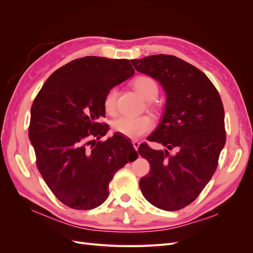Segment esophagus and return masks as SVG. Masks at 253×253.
Here are the masks:
<instances>
[{
    "instance_id": "1",
    "label": "esophagus",
    "mask_w": 253,
    "mask_h": 253,
    "mask_svg": "<svg viewBox=\"0 0 253 253\" xmlns=\"http://www.w3.org/2000/svg\"><path fill=\"white\" fill-rule=\"evenodd\" d=\"M132 144H133L134 149H135L136 151H138V148H139V144H140V142H139V141H137V140H134V141L132 142Z\"/></svg>"
}]
</instances>
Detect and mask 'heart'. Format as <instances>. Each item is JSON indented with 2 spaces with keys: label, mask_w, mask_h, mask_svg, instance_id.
Segmentation results:
<instances>
[{
  "label": "heart",
  "mask_w": 253,
  "mask_h": 253,
  "mask_svg": "<svg viewBox=\"0 0 253 253\" xmlns=\"http://www.w3.org/2000/svg\"><path fill=\"white\" fill-rule=\"evenodd\" d=\"M133 87L145 99L151 101L158 96L159 87L156 80L149 77V76H139L134 79ZM118 90L116 87L111 88L106 93L103 101L105 112L113 115L116 112ZM153 127V121L149 116H138V117H119L113 122L114 132L120 133L131 139H136L138 137L149 133Z\"/></svg>",
  "instance_id": "1"
}]
</instances>
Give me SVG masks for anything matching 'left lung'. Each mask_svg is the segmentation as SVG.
I'll return each mask as SVG.
<instances>
[{"label":"left lung","mask_w":253,"mask_h":253,"mask_svg":"<svg viewBox=\"0 0 253 253\" xmlns=\"http://www.w3.org/2000/svg\"><path fill=\"white\" fill-rule=\"evenodd\" d=\"M131 62L137 72L160 82L167 95L162 121L148 137L167 149L139 147L151 167L140 190L157 208L180 210L196 200L217 168L226 142L223 102L210 79L177 57L153 55ZM173 148L176 154L170 156Z\"/></svg>","instance_id":"1"}]
</instances>
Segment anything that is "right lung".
I'll list each match as a JSON object with an SVG mask.
<instances>
[{
	"label": "right lung",
	"mask_w": 253,
	"mask_h": 253,
	"mask_svg": "<svg viewBox=\"0 0 253 253\" xmlns=\"http://www.w3.org/2000/svg\"><path fill=\"white\" fill-rule=\"evenodd\" d=\"M134 74L126 59L83 57L53 72L35 98L28 136L38 170L70 208L100 206L114 174L138 157L117 133L101 141L109 126L99 121L105 117L106 93Z\"/></svg>",
	"instance_id": "obj_1"
}]
</instances>
